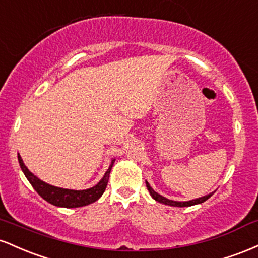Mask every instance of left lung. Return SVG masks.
<instances>
[{"label": "left lung", "mask_w": 258, "mask_h": 258, "mask_svg": "<svg viewBox=\"0 0 258 258\" xmlns=\"http://www.w3.org/2000/svg\"><path fill=\"white\" fill-rule=\"evenodd\" d=\"M146 184H147L148 190H149V193L153 197L154 200H156L158 203L165 204V205H170V206L185 207V206L197 205V204H201V203H204V201H206L212 195V194H209V195H205V197H203V198H199V199H194V200H190V201H173V200H168V199H166V198L161 197V195L156 193V191H154L153 188L149 185V183H148V182H146Z\"/></svg>", "instance_id": "1"}]
</instances>
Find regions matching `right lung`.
<instances>
[{
  "label": "right lung",
  "mask_w": 258,
  "mask_h": 258,
  "mask_svg": "<svg viewBox=\"0 0 258 258\" xmlns=\"http://www.w3.org/2000/svg\"><path fill=\"white\" fill-rule=\"evenodd\" d=\"M18 161H19L22 171L24 172L29 182H30L32 188L37 191V194L41 198H43L44 200L48 201L49 204H52L54 206L69 207L70 209V207L86 206L88 204L94 203V201H97L102 197V194L105 191L106 185H108L109 174H110L112 164H114L115 160H112L111 165L109 166L108 171H106L104 177H103L98 184L92 186L90 189H86V190H72V189H63L58 188V186H53L51 184H47V183L38 179L36 176H34L28 170V167L24 165L20 155H18Z\"/></svg>",
  "instance_id": "1"
}]
</instances>
